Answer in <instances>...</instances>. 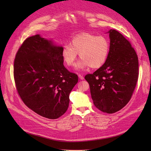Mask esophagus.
I'll return each instance as SVG.
<instances>
[{
  "label": "esophagus",
  "instance_id": "34e87169",
  "mask_svg": "<svg viewBox=\"0 0 151 151\" xmlns=\"http://www.w3.org/2000/svg\"><path fill=\"white\" fill-rule=\"evenodd\" d=\"M78 77L80 78V80H83V79H84L83 76H82V75H78Z\"/></svg>",
  "mask_w": 151,
  "mask_h": 151
}]
</instances>
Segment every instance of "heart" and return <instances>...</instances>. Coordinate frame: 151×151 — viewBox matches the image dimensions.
Masks as SVG:
<instances>
[{"instance_id":"1","label":"heart","mask_w":151,"mask_h":151,"mask_svg":"<svg viewBox=\"0 0 151 151\" xmlns=\"http://www.w3.org/2000/svg\"><path fill=\"white\" fill-rule=\"evenodd\" d=\"M109 42L104 36L84 33L75 37L70 45L63 46L62 56L68 67L73 66L78 54L81 60L76 65L78 70L88 67L99 68L104 65L109 52Z\"/></svg>"}]
</instances>
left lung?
I'll return each mask as SVG.
<instances>
[{"label":"left lung","mask_w":151,"mask_h":151,"mask_svg":"<svg viewBox=\"0 0 151 151\" xmlns=\"http://www.w3.org/2000/svg\"><path fill=\"white\" fill-rule=\"evenodd\" d=\"M108 32L110 47L106 61L84 78L89 84L94 105L102 112L112 114L132 98L138 78V58L123 35L112 29Z\"/></svg>","instance_id":"obj_1"}]
</instances>
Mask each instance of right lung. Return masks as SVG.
I'll return each instance as SVG.
<instances>
[{
	"label": "right lung",
	"mask_w": 151,
	"mask_h": 151,
	"mask_svg": "<svg viewBox=\"0 0 151 151\" xmlns=\"http://www.w3.org/2000/svg\"><path fill=\"white\" fill-rule=\"evenodd\" d=\"M62 50L35 35L23 42L14 60V80L22 101L50 119L67 111L69 94L78 81L77 75L63 65Z\"/></svg>",
	"instance_id": "obj_1"
}]
</instances>
